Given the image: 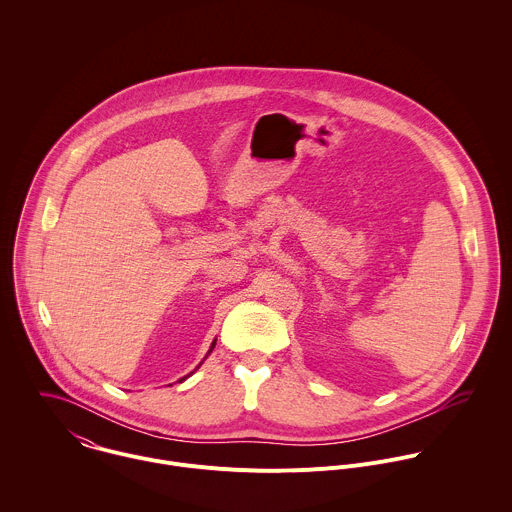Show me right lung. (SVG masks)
Here are the masks:
<instances>
[{"label":"right lung","instance_id":"right-lung-1","mask_svg":"<svg viewBox=\"0 0 512 512\" xmlns=\"http://www.w3.org/2000/svg\"><path fill=\"white\" fill-rule=\"evenodd\" d=\"M213 347H215V343H213ZM213 347H211V351H213ZM211 351H209V353H211ZM183 380H185V378H183Z\"/></svg>","mask_w":512,"mask_h":512}]
</instances>
